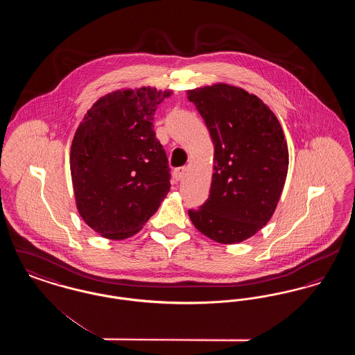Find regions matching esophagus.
<instances>
[{
  "mask_svg": "<svg viewBox=\"0 0 355 355\" xmlns=\"http://www.w3.org/2000/svg\"><path fill=\"white\" fill-rule=\"evenodd\" d=\"M185 166H182V168H178V169L174 170V178H175V181H181V180L185 177Z\"/></svg>",
  "mask_w": 355,
  "mask_h": 355,
  "instance_id": "34e87169",
  "label": "esophagus"
}]
</instances>
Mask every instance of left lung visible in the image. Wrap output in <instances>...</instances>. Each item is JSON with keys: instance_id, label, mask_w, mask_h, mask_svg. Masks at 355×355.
<instances>
[{"instance_id": "1", "label": "left lung", "mask_w": 355, "mask_h": 355, "mask_svg": "<svg viewBox=\"0 0 355 355\" xmlns=\"http://www.w3.org/2000/svg\"><path fill=\"white\" fill-rule=\"evenodd\" d=\"M214 145L210 196L189 217L198 232L223 245L239 243L270 220L282 194L286 139L275 114L255 94L233 85L187 90Z\"/></svg>"}]
</instances>
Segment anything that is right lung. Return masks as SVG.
<instances>
[{"label": "right lung", "mask_w": 355, "mask_h": 355, "mask_svg": "<svg viewBox=\"0 0 355 355\" xmlns=\"http://www.w3.org/2000/svg\"><path fill=\"white\" fill-rule=\"evenodd\" d=\"M171 93L152 86L114 90L78 125L70 148L76 206L100 236H135L169 193L168 158L153 116Z\"/></svg>", "instance_id": "obj_1"}]
</instances>
